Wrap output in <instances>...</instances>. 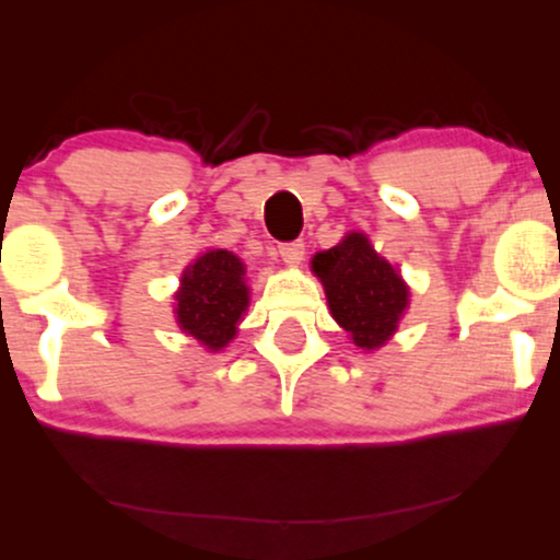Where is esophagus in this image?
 <instances>
[{"label": "esophagus", "mask_w": 560, "mask_h": 560, "mask_svg": "<svg viewBox=\"0 0 560 560\" xmlns=\"http://www.w3.org/2000/svg\"><path fill=\"white\" fill-rule=\"evenodd\" d=\"M279 255H281V260L287 262V266H300L302 258H305V244H302V242L281 244Z\"/></svg>", "instance_id": "obj_1"}]
</instances>
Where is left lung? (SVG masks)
Instances as JSON below:
<instances>
[{
  "instance_id": "left-lung-1",
  "label": "left lung",
  "mask_w": 560,
  "mask_h": 560,
  "mask_svg": "<svg viewBox=\"0 0 560 560\" xmlns=\"http://www.w3.org/2000/svg\"><path fill=\"white\" fill-rule=\"evenodd\" d=\"M313 271L324 281L331 316L358 347L374 350L395 334L408 287L363 234H347L337 247L318 253Z\"/></svg>"
}]
</instances>
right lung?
Returning <instances> with one entry per match:
<instances>
[{
    "label": "right lung",
    "instance_id": "right-lung-1",
    "mask_svg": "<svg viewBox=\"0 0 560 560\" xmlns=\"http://www.w3.org/2000/svg\"><path fill=\"white\" fill-rule=\"evenodd\" d=\"M176 316L186 334L210 350H221L234 339L236 324L247 311L244 266L229 249H210L184 271L176 294Z\"/></svg>",
    "mask_w": 560,
    "mask_h": 560
}]
</instances>
